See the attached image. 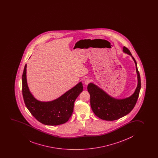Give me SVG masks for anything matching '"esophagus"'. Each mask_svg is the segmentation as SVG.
Here are the masks:
<instances>
[{"mask_svg": "<svg viewBox=\"0 0 158 158\" xmlns=\"http://www.w3.org/2000/svg\"><path fill=\"white\" fill-rule=\"evenodd\" d=\"M90 82H91V79H89V78L86 79H85V81H84V83H85V85H88Z\"/></svg>", "mask_w": 158, "mask_h": 158, "instance_id": "obj_1", "label": "esophagus"}]
</instances>
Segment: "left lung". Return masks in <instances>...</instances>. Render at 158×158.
Returning <instances> with one entry per match:
<instances>
[{
	"label": "left lung",
	"mask_w": 158,
	"mask_h": 158,
	"mask_svg": "<svg viewBox=\"0 0 158 158\" xmlns=\"http://www.w3.org/2000/svg\"><path fill=\"white\" fill-rule=\"evenodd\" d=\"M123 52L133 58L137 74V87L131 96L122 99L114 98L93 83H89L87 86V91L90 94L92 110L97 116L105 121H114L128 114L134 108L139 96L141 79L137 69V63L131 52L126 47H123Z\"/></svg>",
	"instance_id": "1"
}]
</instances>
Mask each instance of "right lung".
I'll return each mask as SVG.
<instances>
[{
  "mask_svg": "<svg viewBox=\"0 0 158 158\" xmlns=\"http://www.w3.org/2000/svg\"><path fill=\"white\" fill-rule=\"evenodd\" d=\"M27 64L22 75V94L25 105L32 116L45 125L57 126L69 121L73 113L74 103L83 90L81 82L59 98L50 102H41L31 94L27 81Z\"/></svg>",
  "mask_w": 158,
  "mask_h": 158,
  "instance_id": "add662e5",
  "label": "right lung"
}]
</instances>
